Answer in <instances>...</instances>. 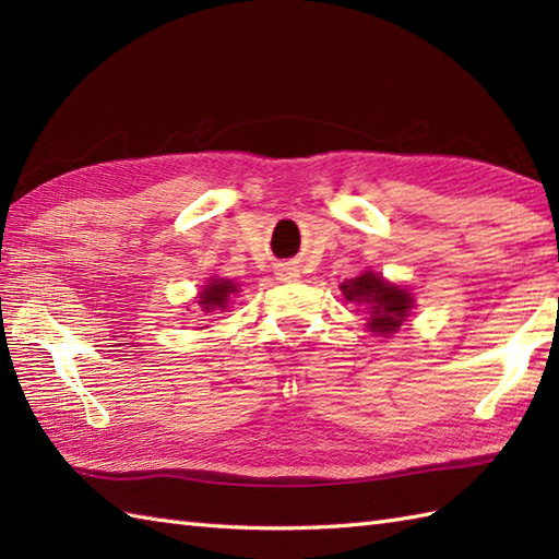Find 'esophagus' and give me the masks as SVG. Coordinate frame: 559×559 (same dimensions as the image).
I'll use <instances>...</instances> for the list:
<instances>
[{"instance_id": "esophagus-1", "label": "esophagus", "mask_w": 559, "mask_h": 559, "mask_svg": "<svg viewBox=\"0 0 559 559\" xmlns=\"http://www.w3.org/2000/svg\"><path fill=\"white\" fill-rule=\"evenodd\" d=\"M276 276H278L281 281H293V278H295V273H293L290 269H278Z\"/></svg>"}]
</instances>
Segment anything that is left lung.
<instances>
[{"instance_id":"1","label":"left lung","mask_w":559,"mask_h":559,"mask_svg":"<svg viewBox=\"0 0 559 559\" xmlns=\"http://www.w3.org/2000/svg\"><path fill=\"white\" fill-rule=\"evenodd\" d=\"M338 288L348 302L365 307V326L372 331V336H394L413 317L415 298L411 288L386 281L377 271H362L360 276L343 281Z\"/></svg>"}]
</instances>
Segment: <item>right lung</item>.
Here are the masks:
<instances>
[{
    "label": "right lung",
    "instance_id": "add662e5",
    "mask_svg": "<svg viewBox=\"0 0 559 559\" xmlns=\"http://www.w3.org/2000/svg\"><path fill=\"white\" fill-rule=\"evenodd\" d=\"M240 293V286L233 278H221V276H211L206 281V286H201V290L197 293V305H199V312L204 314H213V312H223L228 310L233 305V298ZM206 329V326H201Z\"/></svg>",
    "mask_w": 559,
    "mask_h": 559
}]
</instances>
